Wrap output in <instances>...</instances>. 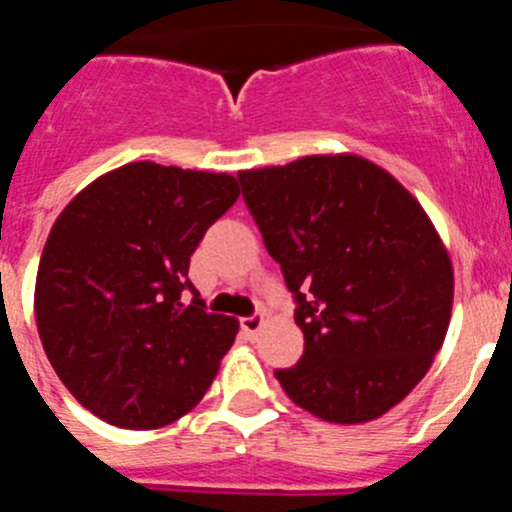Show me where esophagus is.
Listing matches in <instances>:
<instances>
[{
  "label": "esophagus",
  "instance_id": "esophagus-1",
  "mask_svg": "<svg viewBox=\"0 0 512 512\" xmlns=\"http://www.w3.org/2000/svg\"><path fill=\"white\" fill-rule=\"evenodd\" d=\"M261 328H264V315H248V318H241V330L246 336H256Z\"/></svg>",
  "mask_w": 512,
  "mask_h": 512
}]
</instances>
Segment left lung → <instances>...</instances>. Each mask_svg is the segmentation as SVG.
<instances>
[{
    "label": "left lung",
    "instance_id": "obj_1",
    "mask_svg": "<svg viewBox=\"0 0 512 512\" xmlns=\"http://www.w3.org/2000/svg\"><path fill=\"white\" fill-rule=\"evenodd\" d=\"M305 336L282 390L328 423L374 420L443 346L454 269L420 202L361 156H305L238 174Z\"/></svg>",
    "mask_w": 512,
    "mask_h": 512
}]
</instances>
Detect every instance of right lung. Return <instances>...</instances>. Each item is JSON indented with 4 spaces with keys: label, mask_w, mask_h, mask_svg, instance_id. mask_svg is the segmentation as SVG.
<instances>
[{
    "label": "right lung",
    "mask_w": 512,
    "mask_h": 512,
    "mask_svg": "<svg viewBox=\"0 0 512 512\" xmlns=\"http://www.w3.org/2000/svg\"><path fill=\"white\" fill-rule=\"evenodd\" d=\"M238 194L230 174L135 161L94 179L58 215L40 256L35 320L58 379L89 413L151 431L205 397L238 320L205 310L189 256Z\"/></svg>",
    "instance_id": "add662e5"
}]
</instances>
